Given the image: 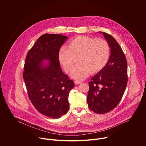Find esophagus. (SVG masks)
<instances>
[{"mask_svg": "<svg viewBox=\"0 0 146 146\" xmlns=\"http://www.w3.org/2000/svg\"><path fill=\"white\" fill-rule=\"evenodd\" d=\"M81 82H82L81 81H78V80H75V81H74V83H75V84H78L80 83Z\"/></svg>", "mask_w": 146, "mask_h": 146, "instance_id": "obj_1", "label": "esophagus"}]
</instances>
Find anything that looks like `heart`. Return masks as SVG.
Wrapping results in <instances>:
<instances>
[{
    "instance_id": "heart-1",
    "label": "heart",
    "mask_w": 146,
    "mask_h": 146,
    "mask_svg": "<svg viewBox=\"0 0 146 146\" xmlns=\"http://www.w3.org/2000/svg\"><path fill=\"white\" fill-rule=\"evenodd\" d=\"M110 55L108 42L86 36H79L72 39L66 48L58 52V60L65 72H72L78 59L79 63L75 68L72 76L78 80L85 79L91 74L102 70L107 64Z\"/></svg>"
}]
</instances>
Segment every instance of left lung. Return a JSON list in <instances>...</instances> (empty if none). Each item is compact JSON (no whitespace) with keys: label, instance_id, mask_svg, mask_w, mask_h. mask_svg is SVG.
<instances>
[{"label":"left lung","instance_id":"obj_1","mask_svg":"<svg viewBox=\"0 0 146 146\" xmlns=\"http://www.w3.org/2000/svg\"><path fill=\"white\" fill-rule=\"evenodd\" d=\"M110 48V55L106 66L88 83L87 103L97 114L108 113L122 99L127 84V63L125 55L115 39L102 32Z\"/></svg>","mask_w":146,"mask_h":146}]
</instances>
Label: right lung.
<instances>
[{"label": "right lung", "instance_id": "add662e5", "mask_svg": "<svg viewBox=\"0 0 146 146\" xmlns=\"http://www.w3.org/2000/svg\"><path fill=\"white\" fill-rule=\"evenodd\" d=\"M68 37L58 34L40 36L28 52L23 76L28 97L34 107L42 114L59 118L68 111L69 92L74 82L63 73L58 52ZM50 62L46 66L41 63Z\"/></svg>", "mask_w": 146, "mask_h": 146}]
</instances>
